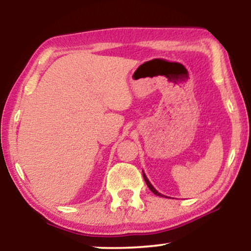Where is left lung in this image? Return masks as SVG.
<instances>
[{
  "instance_id": "1",
  "label": "left lung",
  "mask_w": 251,
  "mask_h": 251,
  "mask_svg": "<svg viewBox=\"0 0 251 251\" xmlns=\"http://www.w3.org/2000/svg\"><path fill=\"white\" fill-rule=\"evenodd\" d=\"M143 176H144V179H145V181H146V184H147V186H149V188H150V190H151V191H152V192H153V193H154V194H155V195H159V197H163V195H162V194H161V193H159V192H157V191L155 190V188H154V187H153V185L150 183V180H149V179H147L146 175H145V174H144V173H143Z\"/></svg>"
}]
</instances>
